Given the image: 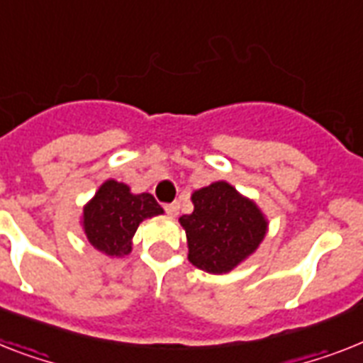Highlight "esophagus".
<instances>
[{
	"label": "esophagus",
	"mask_w": 363,
	"mask_h": 363,
	"mask_svg": "<svg viewBox=\"0 0 363 363\" xmlns=\"http://www.w3.org/2000/svg\"><path fill=\"white\" fill-rule=\"evenodd\" d=\"M166 212L167 214H169V216H177V214H179V203H169V205H166Z\"/></svg>",
	"instance_id": "esophagus-1"
}]
</instances>
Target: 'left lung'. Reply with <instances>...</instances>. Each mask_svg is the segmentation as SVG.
<instances>
[{
	"mask_svg": "<svg viewBox=\"0 0 363 363\" xmlns=\"http://www.w3.org/2000/svg\"><path fill=\"white\" fill-rule=\"evenodd\" d=\"M194 212L179 218L186 231L188 259L211 274L231 272L250 257L267 235L261 208L225 181L191 194Z\"/></svg>",
	"mask_w": 363,
	"mask_h": 363,
	"instance_id": "obj_1",
	"label": "left lung"
}]
</instances>
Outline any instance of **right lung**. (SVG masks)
<instances>
[{
	"mask_svg": "<svg viewBox=\"0 0 363 363\" xmlns=\"http://www.w3.org/2000/svg\"><path fill=\"white\" fill-rule=\"evenodd\" d=\"M162 212L151 194H132L126 184L110 179L84 207L85 237L99 252L123 257L132 252L138 225Z\"/></svg>",
	"mask_w": 363,
	"mask_h": 363,
	"instance_id": "right-lung-1",
	"label": "right lung"
}]
</instances>
